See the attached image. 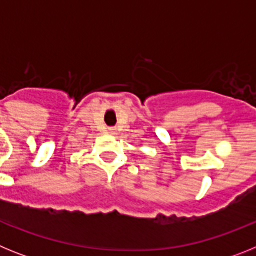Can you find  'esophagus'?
Instances as JSON below:
<instances>
[{"label":"esophagus","mask_w":256,"mask_h":256,"mask_svg":"<svg viewBox=\"0 0 256 256\" xmlns=\"http://www.w3.org/2000/svg\"><path fill=\"white\" fill-rule=\"evenodd\" d=\"M108 133H110V134H115L116 130H115V128H108Z\"/></svg>","instance_id":"obj_1"}]
</instances>
